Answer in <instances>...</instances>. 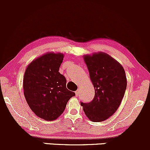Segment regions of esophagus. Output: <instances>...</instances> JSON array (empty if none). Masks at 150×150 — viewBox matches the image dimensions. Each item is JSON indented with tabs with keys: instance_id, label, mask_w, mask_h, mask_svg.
I'll use <instances>...</instances> for the list:
<instances>
[{
	"instance_id": "1",
	"label": "esophagus",
	"mask_w": 150,
	"mask_h": 150,
	"mask_svg": "<svg viewBox=\"0 0 150 150\" xmlns=\"http://www.w3.org/2000/svg\"><path fill=\"white\" fill-rule=\"evenodd\" d=\"M79 93H80V92H79V89H78V90H77L76 92H75V94H76V96L79 95Z\"/></svg>"
}]
</instances>
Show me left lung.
<instances>
[{"label":"left lung","instance_id":"1","mask_svg":"<svg viewBox=\"0 0 150 150\" xmlns=\"http://www.w3.org/2000/svg\"><path fill=\"white\" fill-rule=\"evenodd\" d=\"M84 60L95 94L92 101L81 102V106L89 120L103 121L112 116L121 103L127 86L125 70L107 53L86 55Z\"/></svg>","mask_w":150,"mask_h":150}]
</instances>
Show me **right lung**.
<instances>
[{
    "label": "right lung",
    "mask_w": 150,
    "mask_h": 150,
    "mask_svg": "<svg viewBox=\"0 0 150 150\" xmlns=\"http://www.w3.org/2000/svg\"><path fill=\"white\" fill-rule=\"evenodd\" d=\"M61 53H48L34 60L25 70L24 94L32 111L46 120H53L64 111L75 92L66 88V79L58 72Z\"/></svg>",
    "instance_id": "right-lung-1"
}]
</instances>
